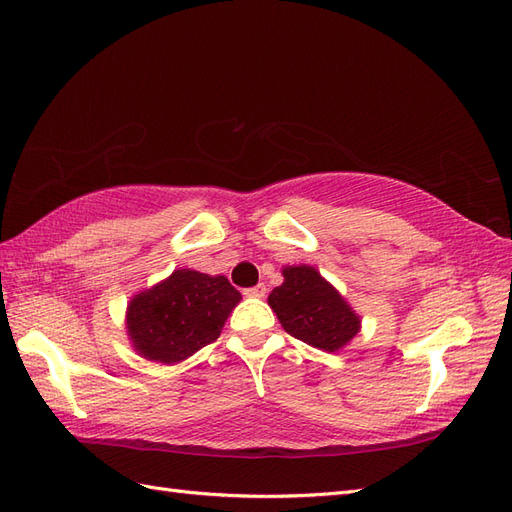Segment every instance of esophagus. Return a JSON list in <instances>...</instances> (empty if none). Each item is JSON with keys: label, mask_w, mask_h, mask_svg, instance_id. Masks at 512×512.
I'll return each mask as SVG.
<instances>
[{"label": "esophagus", "mask_w": 512, "mask_h": 512, "mask_svg": "<svg viewBox=\"0 0 512 512\" xmlns=\"http://www.w3.org/2000/svg\"><path fill=\"white\" fill-rule=\"evenodd\" d=\"M243 294L245 297H254V299H262L267 294V286L265 284H258V286H254V288H247V290H243Z\"/></svg>", "instance_id": "esophagus-1"}]
</instances>
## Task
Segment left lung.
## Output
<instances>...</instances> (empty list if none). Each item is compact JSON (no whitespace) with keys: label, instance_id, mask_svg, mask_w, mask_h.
Listing matches in <instances>:
<instances>
[{"label":"left lung","instance_id":"8db88e82","mask_svg":"<svg viewBox=\"0 0 512 512\" xmlns=\"http://www.w3.org/2000/svg\"><path fill=\"white\" fill-rule=\"evenodd\" d=\"M284 282L269 294V305L286 333L322 352H337L361 331V316L316 267L282 269Z\"/></svg>","mask_w":512,"mask_h":512}]
</instances>
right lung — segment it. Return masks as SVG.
I'll return each instance as SVG.
<instances>
[{
  "label": "right lung",
  "instance_id": "obj_1",
  "mask_svg": "<svg viewBox=\"0 0 512 512\" xmlns=\"http://www.w3.org/2000/svg\"><path fill=\"white\" fill-rule=\"evenodd\" d=\"M241 301L224 275L175 269L130 299L126 331L132 348L153 363L175 365L220 337Z\"/></svg>",
  "mask_w": 512,
  "mask_h": 512
}]
</instances>
